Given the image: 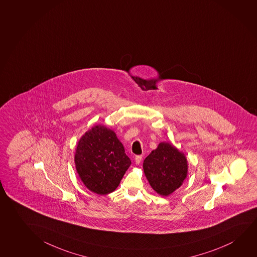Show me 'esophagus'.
Returning <instances> with one entry per match:
<instances>
[{"mask_svg":"<svg viewBox=\"0 0 257 257\" xmlns=\"http://www.w3.org/2000/svg\"><path fill=\"white\" fill-rule=\"evenodd\" d=\"M135 163L137 164V165H139L140 163L142 162V159H143V156H136L135 157Z\"/></svg>","mask_w":257,"mask_h":257,"instance_id":"34e87169","label":"esophagus"}]
</instances>
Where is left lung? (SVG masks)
<instances>
[{"mask_svg":"<svg viewBox=\"0 0 257 257\" xmlns=\"http://www.w3.org/2000/svg\"><path fill=\"white\" fill-rule=\"evenodd\" d=\"M150 186L161 196H168L182 185L188 173L185 156L171 143H161L143 162Z\"/></svg>","mask_w":257,"mask_h":257,"instance_id":"obj_1","label":"left lung"}]
</instances>
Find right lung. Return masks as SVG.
<instances>
[{"label": "right lung", "instance_id": "add662e5", "mask_svg": "<svg viewBox=\"0 0 257 257\" xmlns=\"http://www.w3.org/2000/svg\"><path fill=\"white\" fill-rule=\"evenodd\" d=\"M75 163L83 184L99 195L113 192L132 164L115 134L103 125L92 127L81 138Z\"/></svg>", "mask_w": 257, "mask_h": 257}]
</instances>
